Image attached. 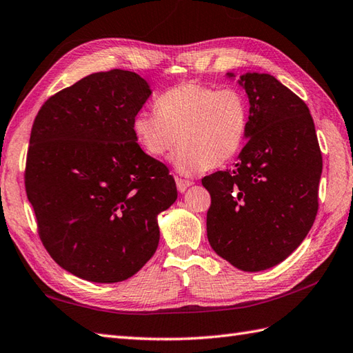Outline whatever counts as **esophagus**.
Returning a JSON list of instances; mask_svg holds the SVG:
<instances>
[{
    "label": "esophagus",
    "mask_w": 353,
    "mask_h": 353,
    "mask_svg": "<svg viewBox=\"0 0 353 353\" xmlns=\"http://www.w3.org/2000/svg\"><path fill=\"white\" fill-rule=\"evenodd\" d=\"M176 185H177V191L179 192H185L188 188L192 186L194 183L191 180H185V179H176Z\"/></svg>",
    "instance_id": "34e87169"
}]
</instances>
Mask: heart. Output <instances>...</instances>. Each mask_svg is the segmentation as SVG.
<instances>
[{
  "mask_svg": "<svg viewBox=\"0 0 353 353\" xmlns=\"http://www.w3.org/2000/svg\"><path fill=\"white\" fill-rule=\"evenodd\" d=\"M157 112L139 111L132 134L139 147L162 158L182 144L171 162L182 174H195L230 162L247 139L250 108L236 88L216 90L199 83H182L157 99Z\"/></svg>",
  "mask_w": 353,
  "mask_h": 353,
  "instance_id": "1",
  "label": "heart"
}]
</instances>
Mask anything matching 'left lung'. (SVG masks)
<instances>
[{"label": "left lung", "instance_id": "8db88e82", "mask_svg": "<svg viewBox=\"0 0 353 353\" xmlns=\"http://www.w3.org/2000/svg\"><path fill=\"white\" fill-rule=\"evenodd\" d=\"M237 84L250 101L247 144L232 171L201 180L212 196L208 239L234 268L259 272L288 259L313 227L322 153L308 106L292 90L259 72Z\"/></svg>", "mask_w": 353, "mask_h": 353}]
</instances>
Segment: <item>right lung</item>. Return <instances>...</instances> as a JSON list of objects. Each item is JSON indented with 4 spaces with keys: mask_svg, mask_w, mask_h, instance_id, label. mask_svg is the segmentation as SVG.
<instances>
[{
    "mask_svg": "<svg viewBox=\"0 0 353 353\" xmlns=\"http://www.w3.org/2000/svg\"><path fill=\"white\" fill-rule=\"evenodd\" d=\"M150 94L135 72L92 73L49 97L32 125L26 190L40 239L83 280L137 274L158 248V215L177 199L168 168L132 134Z\"/></svg>",
    "mask_w": 353,
    "mask_h": 353,
    "instance_id": "right-lung-1",
    "label": "right lung"
}]
</instances>
